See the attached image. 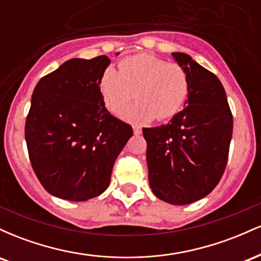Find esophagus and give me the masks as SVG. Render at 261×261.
Here are the masks:
<instances>
[{
	"mask_svg": "<svg viewBox=\"0 0 261 261\" xmlns=\"http://www.w3.org/2000/svg\"><path fill=\"white\" fill-rule=\"evenodd\" d=\"M141 133H142V130H141V127H139V126H134V134L136 135H141Z\"/></svg>",
	"mask_w": 261,
	"mask_h": 261,
	"instance_id": "obj_1",
	"label": "esophagus"
}]
</instances>
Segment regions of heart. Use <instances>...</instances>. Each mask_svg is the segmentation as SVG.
Here are the masks:
<instances>
[{"mask_svg":"<svg viewBox=\"0 0 261 261\" xmlns=\"http://www.w3.org/2000/svg\"><path fill=\"white\" fill-rule=\"evenodd\" d=\"M98 89L103 104L116 114L134 96L138 101L120 113L134 124H147L155 118L163 121L181 110L189 93L187 71L152 54H137L122 59L119 71L108 66Z\"/></svg>","mask_w":261,"mask_h":261,"instance_id":"obj_1","label":"heart"}]
</instances>
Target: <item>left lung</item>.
<instances>
[{"label":"left lung","mask_w":261,"mask_h":261,"mask_svg":"<svg viewBox=\"0 0 261 261\" xmlns=\"http://www.w3.org/2000/svg\"><path fill=\"white\" fill-rule=\"evenodd\" d=\"M172 56L189 77L185 108L167 125L142 133L153 194L172 205H188L208 195L222 178L233 118L220 80L187 54Z\"/></svg>","instance_id":"1"}]
</instances>
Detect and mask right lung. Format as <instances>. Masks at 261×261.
<instances>
[{
  "label": "right lung",
  "mask_w": 261,
  "mask_h": 261,
  "mask_svg": "<svg viewBox=\"0 0 261 261\" xmlns=\"http://www.w3.org/2000/svg\"><path fill=\"white\" fill-rule=\"evenodd\" d=\"M109 64L106 55L71 59L33 92L25 121L29 160L45 190L60 199L87 201L104 193L134 134L101 100L98 82Z\"/></svg>",
  "instance_id": "obj_1"
}]
</instances>
